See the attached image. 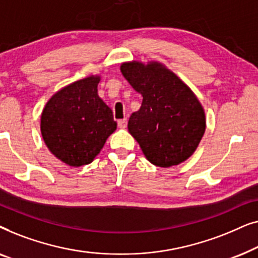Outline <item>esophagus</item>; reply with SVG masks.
Instances as JSON below:
<instances>
[{
	"mask_svg": "<svg viewBox=\"0 0 258 258\" xmlns=\"http://www.w3.org/2000/svg\"><path fill=\"white\" fill-rule=\"evenodd\" d=\"M126 124H128V121H126V118H122V119H118V121H117L118 128H121V129L126 128Z\"/></svg>",
	"mask_w": 258,
	"mask_h": 258,
	"instance_id": "34e87169",
	"label": "esophagus"
}]
</instances>
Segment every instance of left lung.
I'll list each match as a JSON object with an SVG mask.
<instances>
[{"label": "left lung", "mask_w": 258, "mask_h": 258, "mask_svg": "<svg viewBox=\"0 0 258 258\" xmlns=\"http://www.w3.org/2000/svg\"><path fill=\"white\" fill-rule=\"evenodd\" d=\"M121 73L143 96L128 130L147 160L161 168L188 160L206 132V114L194 91L157 61L124 62Z\"/></svg>", "instance_id": "8db88e82"}]
</instances>
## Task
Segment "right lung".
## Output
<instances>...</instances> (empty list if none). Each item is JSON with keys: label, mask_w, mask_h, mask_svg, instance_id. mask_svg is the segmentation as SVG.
<instances>
[{"label": "right lung", "mask_w": 258, "mask_h": 258, "mask_svg": "<svg viewBox=\"0 0 258 258\" xmlns=\"http://www.w3.org/2000/svg\"><path fill=\"white\" fill-rule=\"evenodd\" d=\"M100 81V75H90L63 87L42 111L45 146L70 167L91 163L117 128L111 109L97 94Z\"/></svg>", "instance_id": "right-lung-1"}]
</instances>
